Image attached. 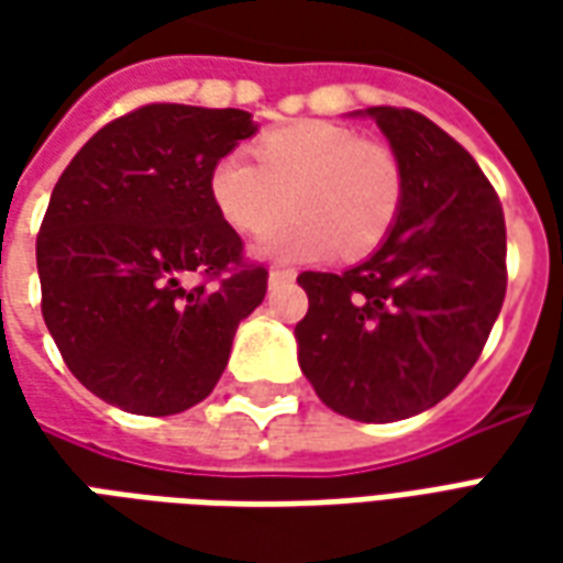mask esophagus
<instances>
[{
  "label": "esophagus",
  "instance_id": "obj_1",
  "mask_svg": "<svg viewBox=\"0 0 563 563\" xmlns=\"http://www.w3.org/2000/svg\"><path fill=\"white\" fill-rule=\"evenodd\" d=\"M295 280V271L289 268H271L268 283L271 286H280V283H292Z\"/></svg>",
  "mask_w": 563,
  "mask_h": 563
}]
</instances>
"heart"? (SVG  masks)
<instances>
[{"mask_svg":"<svg viewBox=\"0 0 563 563\" xmlns=\"http://www.w3.org/2000/svg\"><path fill=\"white\" fill-rule=\"evenodd\" d=\"M256 159L225 153L210 168V198L234 232L262 234L295 210V220L265 234L258 258L313 262L358 258L386 241L404 198L401 165L355 129L301 120L256 144Z\"/></svg>","mask_w":563,"mask_h":563,"instance_id":"1","label":"heart"}]
</instances>
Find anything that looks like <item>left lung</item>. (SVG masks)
I'll list each match as a JSON object with an SVG mask.
<instances>
[{"label":"left lung","instance_id":"8db88e82","mask_svg":"<svg viewBox=\"0 0 563 563\" xmlns=\"http://www.w3.org/2000/svg\"><path fill=\"white\" fill-rule=\"evenodd\" d=\"M401 165L386 241L341 274L305 271L298 365L325 407L395 422L443 401L483 353L507 292V225L459 141L407 108H367Z\"/></svg>","mask_w":563,"mask_h":563}]
</instances>
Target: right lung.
<instances>
[{
  "instance_id": "obj_1",
  "label": "right lung",
  "mask_w": 563,
  "mask_h": 563,
  "mask_svg": "<svg viewBox=\"0 0 563 563\" xmlns=\"http://www.w3.org/2000/svg\"><path fill=\"white\" fill-rule=\"evenodd\" d=\"M256 132L238 108L147 104L99 129L56 180L35 244L42 313L68 371L102 401L184 413L222 377L268 271L241 268L210 168ZM232 264L220 287L185 283Z\"/></svg>"
}]
</instances>
